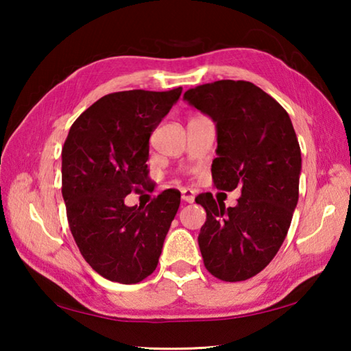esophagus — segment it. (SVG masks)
I'll return each instance as SVG.
<instances>
[{"label":"esophagus","instance_id":"1","mask_svg":"<svg viewBox=\"0 0 351 351\" xmlns=\"http://www.w3.org/2000/svg\"><path fill=\"white\" fill-rule=\"evenodd\" d=\"M181 198H182L184 203H193V201H195V193H193V190H190V189H182V192H181Z\"/></svg>","mask_w":351,"mask_h":351}]
</instances>
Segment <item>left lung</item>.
I'll use <instances>...</instances> for the list:
<instances>
[{
    "mask_svg": "<svg viewBox=\"0 0 351 351\" xmlns=\"http://www.w3.org/2000/svg\"><path fill=\"white\" fill-rule=\"evenodd\" d=\"M184 100L217 127L212 178L217 189H241L226 209L212 193L195 201L206 209L198 245L206 269L224 282H241L269 265L288 234L299 201L302 156L283 106L245 80L190 88Z\"/></svg>",
    "mask_w": 351,
    "mask_h": 351,
    "instance_id": "obj_1",
    "label": "left lung"
}]
</instances>
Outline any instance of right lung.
<instances>
[{
    "label": "right lung",
    "mask_w": 351,
    "mask_h": 351,
    "mask_svg": "<svg viewBox=\"0 0 351 351\" xmlns=\"http://www.w3.org/2000/svg\"><path fill=\"white\" fill-rule=\"evenodd\" d=\"M170 91L106 94L77 117L62 148V195L83 258L111 282L156 269L181 193L164 190L145 209L123 199L148 182V139L180 99Z\"/></svg>",
    "instance_id": "1"
}]
</instances>
